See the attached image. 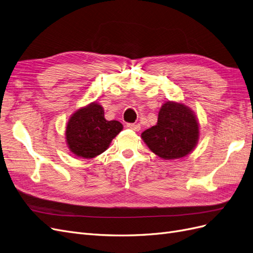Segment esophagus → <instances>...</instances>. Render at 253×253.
Listing matches in <instances>:
<instances>
[{"label":"esophagus","instance_id":"esophagus-1","mask_svg":"<svg viewBox=\"0 0 253 253\" xmlns=\"http://www.w3.org/2000/svg\"><path fill=\"white\" fill-rule=\"evenodd\" d=\"M126 126L128 128H131L132 131H135V132H138L140 129V126L139 125H136V124H127Z\"/></svg>","mask_w":253,"mask_h":253}]
</instances>
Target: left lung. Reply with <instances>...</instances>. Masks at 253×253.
Segmentation results:
<instances>
[{"mask_svg": "<svg viewBox=\"0 0 253 253\" xmlns=\"http://www.w3.org/2000/svg\"><path fill=\"white\" fill-rule=\"evenodd\" d=\"M200 128L193 112L177 102H166L158 113L157 125L141 134L150 150L166 160L188 155L198 141Z\"/></svg>", "mask_w": 253, "mask_h": 253, "instance_id": "left-lung-1", "label": "left lung"}]
</instances>
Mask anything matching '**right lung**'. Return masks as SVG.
<instances>
[{
    "instance_id": "1",
    "label": "right lung",
    "mask_w": 253,
    "mask_h": 253,
    "mask_svg": "<svg viewBox=\"0 0 253 253\" xmlns=\"http://www.w3.org/2000/svg\"><path fill=\"white\" fill-rule=\"evenodd\" d=\"M121 129L120 122L106 120L102 106L94 102L71 117L66 126V141L76 156L94 158L109 148Z\"/></svg>"
}]
</instances>
